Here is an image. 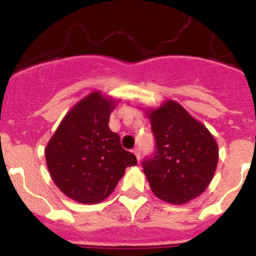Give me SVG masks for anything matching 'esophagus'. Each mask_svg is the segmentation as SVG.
<instances>
[{
  "instance_id": "1",
  "label": "esophagus",
  "mask_w": 256,
  "mask_h": 256,
  "mask_svg": "<svg viewBox=\"0 0 256 256\" xmlns=\"http://www.w3.org/2000/svg\"><path fill=\"white\" fill-rule=\"evenodd\" d=\"M133 154H134L136 158H137V160H138V162H140V159H141V150H140L138 148H133Z\"/></svg>"
}]
</instances>
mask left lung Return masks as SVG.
<instances>
[{
    "mask_svg": "<svg viewBox=\"0 0 256 256\" xmlns=\"http://www.w3.org/2000/svg\"><path fill=\"white\" fill-rule=\"evenodd\" d=\"M144 112L156 140L154 158L142 162L151 190L169 204L194 200L214 177L218 144L206 126L176 101H165Z\"/></svg>",
    "mask_w": 256,
    "mask_h": 256,
    "instance_id": "1",
    "label": "left lung"
}]
</instances>
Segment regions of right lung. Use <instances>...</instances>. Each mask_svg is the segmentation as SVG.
Masks as SVG:
<instances>
[{"mask_svg":"<svg viewBox=\"0 0 256 256\" xmlns=\"http://www.w3.org/2000/svg\"><path fill=\"white\" fill-rule=\"evenodd\" d=\"M116 106L112 97L94 91L70 108L44 148L52 180L80 204H97L110 196L126 166L137 159L108 128Z\"/></svg>","mask_w":256,"mask_h":256,"instance_id":"right-lung-1","label":"right lung"}]
</instances>
